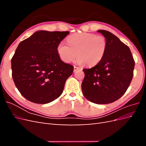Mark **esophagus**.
I'll return each mask as SVG.
<instances>
[{
  "label": "esophagus",
  "instance_id": "obj_1",
  "mask_svg": "<svg viewBox=\"0 0 146 146\" xmlns=\"http://www.w3.org/2000/svg\"><path fill=\"white\" fill-rule=\"evenodd\" d=\"M81 69V68L78 67V66H74V72H76L77 70H78V69Z\"/></svg>",
  "mask_w": 146,
  "mask_h": 146
}]
</instances>
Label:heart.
Instances as JSON below:
<instances>
[{
	"label": "heart",
	"mask_w": 146,
	"mask_h": 146,
	"mask_svg": "<svg viewBox=\"0 0 146 146\" xmlns=\"http://www.w3.org/2000/svg\"><path fill=\"white\" fill-rule=\"evenodd\" d=\"M68 45L60 42L57 52L64 62L70 63L77 58L79 63L92 66L102 60L107 51V39L102 35L90 33H76L68 38Z\"/></svg>",
	"instance_id": "obj_1"
}]
</instances>
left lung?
I'll return each mask as SVG.
<instances>
[{"label": "left lung", "instance_id": "1", "mask_svg": "<svg viewBox=\"0 0 146 146\" xmlns=\"http://www.w3.org/2000/svg\"><path fill=\"white\" fill-rule=\"evenodd\" d=\"M98 32L107 39V51L98 64L83 69L82 89L88 100L107 104L125 94L133 77L135 63L130 48L115 35L106 30Z\"/></svg>", "mask_w": 146, "mask_h": 146}]
</instances>
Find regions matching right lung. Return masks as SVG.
<instances>
[{
	"label": "right lung",
	"mask_w": 146,
	"mask_h": 146,
	"mask_svg": "<svg viewBox=\"0 0 146 146\" xmlns=\"http://www.w3.org/2000/svg\"><path fill=\"white\" fill-rule=\"evenodd\" d=\"M69 33L38 31L19 43L11 58L12 77L26 99L45 104L62 94L74 66L61 60L57 46Z\"/></svg>",
	"instance_id": "1"
}]
</instances>
